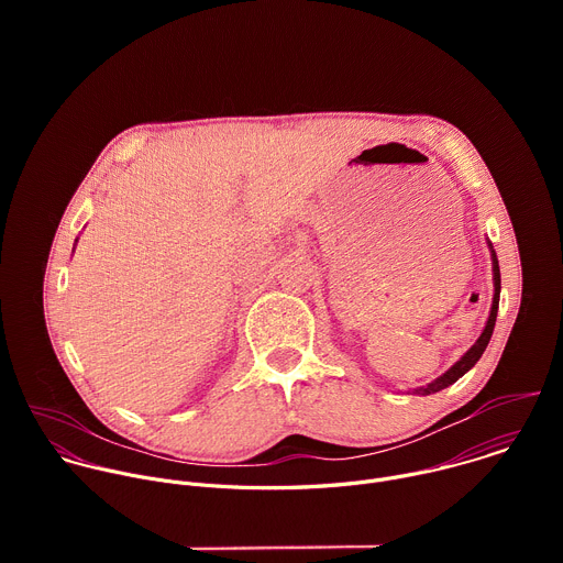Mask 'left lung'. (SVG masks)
<instances>
[{"label": "left lung", "mask_w": 563, "mask_h": 563, "mask_svg": "<svg viewBox=\"0 0 563 563\" xmlns=\"http://www.w3.org/2000/svg\"><path fill=\"white\" fill-rule=\"evenodd\" d=\"M493 272H495V298H493V309H490V318H488V325L484 330V334L478 336V341L463 354L461 361H456L443 376H439L437 380H432L430 385L421 387V389H415V394H434V391H441L445 389L448 385L456 383L470 367H474V363L481 358V354L486 352L488 343H490V336H493V330H495V323H497V309H499V294H501V272H499V261H497V254L493 252Z\"/></svg>", "instance_id": "obj_1"}]
</instances>
